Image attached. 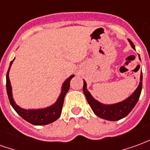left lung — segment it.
<instances>
[{
  "label": "left lung",
  "instance_id": "left-lung-1",
  "mask_svg": "<svg viewBox=\"0 0 150 150\" xmlns=\"http://www.w3.org/2000/svg\"><path fill=\"white\" fill-rule=\"evenodd\" d=\"M129 42L131 44L132 48L135 49L134 44L132 43V41L129 39ZM142 89V73L141 74V79H140V83H139L138 87L128 99H126L125 100L118 103V104L105 105V104H100V102L96 100L94 98L91 96L90 92L87 89V83L85 81H83V93L87 98V100L95 114L100 118L108 120H112V121L119 120L125 117L132 110V108L135 107L136 104L137 103L139 98H140Z\"/></svg>",
  "mask_w": 150,
  "mask_h": 150
}]
</instances>
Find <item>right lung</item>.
Returning <instances> with one entry per match:
<instances>
[{"mask_svg":"<svg viewBox=\"0 0 150 150\" xmlns=\"http://www.w3.org/2000/svg\"><path fill=\"white\" fill-rule=\"evenodd\" d=\"M13 62V60L10 62V65H9L8 71L6 74V90H7L8 100H9L12 107L14 108V110L18 112L19 116H21L26 121L30 123L32 125H48V124L55 121L61 115L64 98H65L66 94L68 91L69 88H70V82L75 75H71L63 83L62 87V92L59 96L58 100L56 101L55 104H53L52 106L46 108H43V109L25 110L15 104L13 96H12V87L10 84L9 77H8V72H9V69H10Z\"/></svg>","mask_w":150,"mask_h":150,"instance_id":"obj_1","label":"right lung"}]
</instances>
